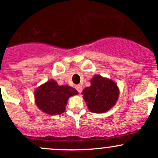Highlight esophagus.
Listing matches in <instances>:
<instances>
[{"label":"esophagus","mask_w":158,"mask_h":158,"mask_svg":"<svg viewBox=\"0 0 158 158\" xmlns=\"http://www.w3.org/2000/svg\"><path fill=\"white\" fill-rule=\"evenodd\" d=\"M76 89L77 90V91L79 93H82V87L80 85H76Z\"/></svg>","instance_id":"34e87169"}]
</instances>
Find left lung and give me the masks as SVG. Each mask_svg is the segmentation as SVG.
Returning <instances> with one entry per match:
<instances>
[{
	"label": "left lung",
	"instance_id": "1",
	"mask_svg": "<svg viewBox=\"0 0 158 158\" xmlns=\"http://www.w3.org/2000/svg\"><path fill=\"white\" fill-rule=\"evenodd\" d=\"M91 85L82 91L88 107L94 113H103L115 104L119 91L117 85L111 79L96 75L91 81Z\"/></svg>",
	"mask_w": 158,
	"mask_h": 158
}]
</instances>
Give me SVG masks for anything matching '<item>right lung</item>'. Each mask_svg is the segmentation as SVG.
<instances>
[{"instance_id": "add662e5", "label": "right lung", "mask_w": 158, "mask_h": 158, "mask_svg": "<svg viewBox=\"0 0 158 158\" xmlns=\"http://www.w3.org/2000/svg\"><path fill=\"white\" fill-rule=\"evenodd\" d=\"M75 88L67 85H58L54 80L48 81L38 88L34 94L37 106L50 115H60L65 110L70 96L77 94Z\"/></svg>"}]
</instances>
